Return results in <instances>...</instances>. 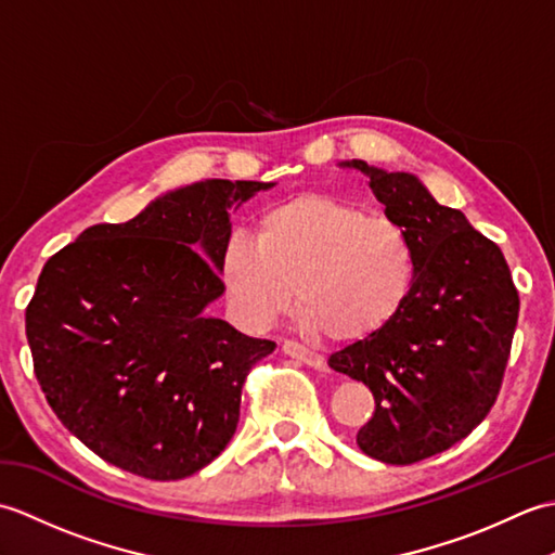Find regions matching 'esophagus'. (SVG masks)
I'll list each match as a JSON object with an SVG mask.
<instances>
[{
  "instance_id": "34e87169",
  "label": "esophagus",
  "mask_w": 555,
  "mask_h": 555,
  "mask_svg": "<svg viewBox=\"0 0 555 555\" xmlns=\"http://www.w3.org/2000/svg\"><path fill=\"white\" fill-rule=\"evenodd\" d=\"M281 350H284L288 358L298 360V362H305V364H310V367H314V370L324 367V358L320 356V352L305 348V346L296 344V340H284V346H281Z\"/></svg>"
}]
</instances>
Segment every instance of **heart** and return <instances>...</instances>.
Wrapping results in <instances>:
<instances>
[{"label": "heart", "mask_w": 555, "mask_h": 555, "mask_svg": "<svg viewBox=\"0 0 555 555\" xmlns=\"http://www.w3.org/2000/svg\"><path fill=\"white\" fill-rule=\"evenodd\" d=\"M221 274L250 322H276L298 291L310 332L358 344L403 312L415 281V247L393 219L334 195L302 193L264 211L257 241L233 233Z\"/></svg>", "instance_id": "1"}]
</instances>
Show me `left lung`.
Returning a JSON list of instances; mask_svg holds the SVG:
<instances>
[{
    "instance_id": "8db88e82",
    "label": "left lung",
    "mask_w": 555,
    "mask_h": 555,
    "mask_svg": "<svg viewBox=\"0 0 555 555\" xmlns=\"http://www.w3.org/2000/svg\"><path fill=\"white\" fill-rule=\"evenodd\" d=\"M370 179L386 217L415 247V281L398 320L328 358V367L374 396L358 431L362 453L412 465L463 441L501 391L520 312L511 269L496 243L460 209L434 199L415 173L362 159L340 162Z\"/></svg>"
}]
</instances>
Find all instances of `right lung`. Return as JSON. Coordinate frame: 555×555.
I'll use <instances>...</instances> for the list:
<instances>
[{
  "mask_svg": "<svg viewBox=\"0 0 555 555\" xmlns=\"http://www.w3.org/2000/svg\"><path fill=\"white\" fill-rule=\"evenodd\" d=\"M274 183L207 179L98 223L47 259L26 310L35 376L64 427L147 479L195 475L233 439L241 388L274 340L207 314L231 209Z\"/></svg>",
  "mask_w": 555,
  "mask_h": 555,
  "instance_id": "right-lung-1",
  "label": "right lung"
}]
</instances>
